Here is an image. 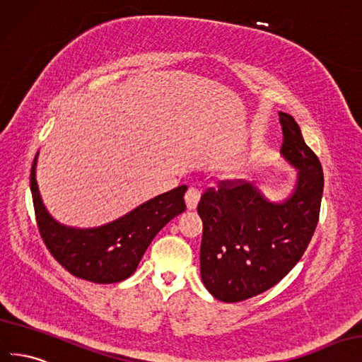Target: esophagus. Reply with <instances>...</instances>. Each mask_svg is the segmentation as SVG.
I'll return each mask as SVG.
<instances>
[{
	"mask_svg": "<svg viewBox=\"0 0 362 362\" xmlns=\"http://www.w3.org/2000/svg\"><path fill=\"white\" fill-rule=\"evenodd\" d=\"M185 202H187V208L189 211L197 208V204L200 202V191L197 188H194V187L188 188L187 194H185Z\"/></svg>",
	"mask_w": 362,
	"mask_h": 362,
	"instance_id": "1",
	"label": "esophagus"
}]
</instances>
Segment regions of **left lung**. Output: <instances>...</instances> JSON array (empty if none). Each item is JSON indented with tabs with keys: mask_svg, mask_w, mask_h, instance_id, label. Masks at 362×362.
Here are the masks:
<instances>
[{
	"mask_svg": "<svg viewBox=\"0 0 362 362\" xmlns=\"http://www.w3.org/2000/svg\"><path fill=\"white\" fill-rule=\"evenodd\" d=\"M279 118L281 151L298 170L290 199L272 203L253 183L240 179L208 188L197 206L203 221L202 281L221 302H243L281 282L315 232L325 187L322 163L296 119L285 112Z\"/></svg>",
	"mask_w": 362,
	"mask_h": 362,
	"instance_id": "1",
	"label": "left lung"
}]
</instances>
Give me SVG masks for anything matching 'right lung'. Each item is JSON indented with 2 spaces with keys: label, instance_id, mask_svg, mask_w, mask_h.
Wrapping results in <instances>:
<instances>
[{
  "label": "right lung",
  "instance_id": "obj_1",
  "mask_svg": "<svg viewBox=\"0 0 362 362\" xmlns=\"http://www.w3.org/2000/svg\"><path fill=\"white\" fill-rule=\"evenodd\" d=\"M36 159L30 173L36 224L47 249L72 276L95 284L121 282L135 273L147 247L162 227L187 209V187L158 195L119 220L95 229H74L53 220L40 200Z\"/></svg>",
  "mask_w": 362,
  "mask_h": 362
}]
</instances>
